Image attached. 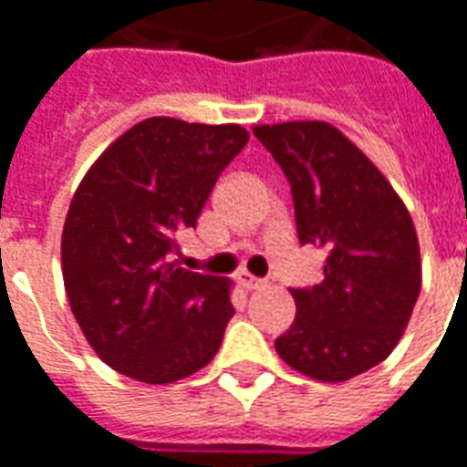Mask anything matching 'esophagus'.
Segmentation results:
<instances>
[{"label":"esophagus","mask_w":467,"mask_h":467,"mask_svg":"<svg viewBox=\"0 0 467 467\" xmlns=\"http://www.w3.org/2000/svg\"><path fill=\"white\" fill-rule=\"evenodd\" d=\"M238 283L246 287V290H261V287L268 285V280L254 278L251 273H241V275H238Z\"/></svg>","instance_id":"1"}]
</instances>
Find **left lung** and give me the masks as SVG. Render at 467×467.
Segmentation results:
<instances>
[{"label": "left lung", "instance_id": "left-lung-1", "mask_svg": "<svg viewBox=\"0 0 467 467\" xmlns=\"http://www.w3.org/2000/svg\"><path fill=\"white\" fill-rule=\"evenodd\" d=\"M287 177L300 244L327 251L322 283L290 287L296 320L275 339L283 362L347 381L384 362L420 293L413 221L369 157L327 122L255 125Z\"/></svg>", "mask_w": 467, "mask_h": 467}]
</instances>
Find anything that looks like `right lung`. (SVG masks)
<instances>
[{
  "instance_id": "add662e5",
  "label": "right lung",
  "mask_w": 467,
  "mask_h": 467,
  "mask_svg": "<svg viewBox=\"0 0 467 467\" xmlns=\"http://www.w3.org/2000/svg\"><path fill=\"white\" fill-rule=\"evenodd\" d=\"M246 142L241 125L147 118L80 182L63 223V283L90 347L125 377L171 384L219 352L234 317L229 280L174 255Z\"/></svg>"
}]
</instances>
